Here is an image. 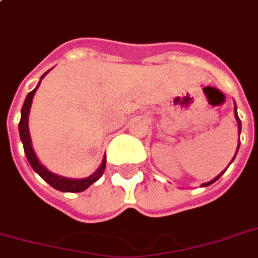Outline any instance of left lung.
Masks as SVG:
<instances>
[{"label":"left lung","mask_w":258,"mask_h":258,"mask_svg":"<svg viewBox=\"0 0 258 258\" xmlns=\"http://www.w3.org/2000/svg\"><path fill=\"white\" fill-rule=\"evenodd\" d=\"M235 117H236V120H238V125H239V134H241V120H239V117H238V113H236V106H235ZM238 149H239V145H238ZM236 152H238V150H236ZM234 158H235V157H234ZM227 168H228V167H227ZM223 173H224V171H223V172H221L220 175H219V176L215 177L213 180H211V182H209V183H205V184H202V186H209V184H212V183H213V182H216L217 179H219V177H220L221 175H223Z\"/></svg>","instance_id":"8db88e82"}]
</instances>
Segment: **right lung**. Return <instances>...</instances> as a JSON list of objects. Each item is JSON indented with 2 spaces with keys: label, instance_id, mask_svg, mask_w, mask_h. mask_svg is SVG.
I'll return each mask as SVG.
<instances>
[{
  "label": "right lung",
  "instance_id": "add662e5",
  "mask_svg": "<svg viewBox=\"0 0 258 258\" xmlns=\"http://www.w3.org/2000/svg\"><path fill=\"white\" fill-rule=\"evenodd\" d=\"M45 75H46V74H43V76ZM43 76H42V78H43ZM38 87H39V85H38ZM37 89H34V90L28 93L27 98L24 101V105H23L22 108V119H20V123H19V133H20L23 148H24V153L27 156L28 163H30V165L32 167V169H34L45 182L49 183L51 187H54L56 190L67 192L85 191L86 188L89 187V186H91L93 183L97 182V180L102 176V173H104L105 171V165H106V160L104 158L101 167L98 168V171L95 173H93L91 176L86 177V179H67V177H61L58 176V175H54V173L49 172L46 168L42 165L41 161L38 160L35 153H34V150H32L31 138H30V131H28V113H30V106H31L32 98H34V94H35Z\"/></svg>",
  "mask_w": 258,
  "mask_h": 258
}]
</instances>
